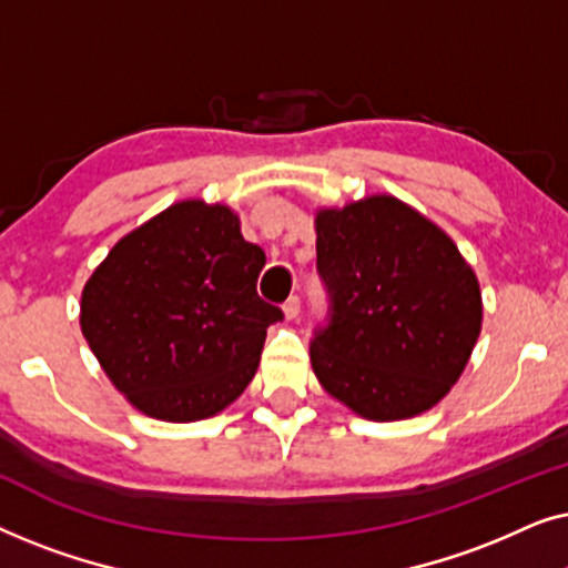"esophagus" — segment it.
Returning a JSON list of instances; mask_svg holds the SVG:
<instances>
[{
    "label": "esophagus",
    "instance_id": "1",
    "mask_svg": "<svg viewBox=\"0 0 568 568\" xmlns=\"http://www.w3.org/2000/svg\"><path fill=\"white\" fill-rule=\"evenodd\" d=\"M284 317L286 321H297V315H300V297H290L284 302Z\"/></svg>",
    "mask_w": 568,
    "mask_h": 568
}]
</instances>
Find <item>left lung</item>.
I'll return each mask as SVG.
<instances>
[{"instance_id":"1","label":"left lung","mask_w":568,"mask_h":568,"mask_svg":"<svg viewBox=\"0 0 568 568\" xmlns=\"http://www.w3.org/2000/svg\"><path fill=\"white\" fill-rule=\"evenodd\" d=\"M315 235L331 292V323L310 346L317 383L369 422L437 406L484 321L476 271L453 237L387 193L317 209Z\"/></svg>"}]
</instances>
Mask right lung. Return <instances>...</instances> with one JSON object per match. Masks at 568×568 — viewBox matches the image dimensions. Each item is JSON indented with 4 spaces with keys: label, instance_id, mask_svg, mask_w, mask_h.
Here are the masks:
<instances>
[{
    "label": "right lung",
    "instance_id": "obj_1",
    "mask_svg": "<svg viewBox=\"0 0 568 568\" xmlns=\"http://www.w3.org/2000/svg\"><path fill=\"white\" fill-rule=\"evenodd\" d=\"M266 253L224 204L185 199L123 235L82 290V336L115 390L160 422L237 400L284 313L255 292Z\"/></svg>",
    "mask_w": 568,
    "mask_h": 568
}]
</instances>
